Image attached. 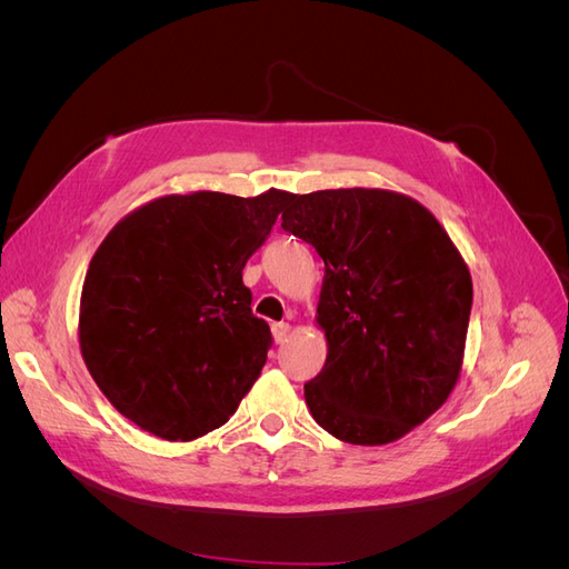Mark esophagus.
Returning a JSON list of instances; mask_svg holds the SVG:
<instances>
[{
	"label": "esophagus",
	"mask_w": 569,
	"mask_h": 569,
	"mask_svg": "<svg viewBox=\"0 0 569 569\" xmlns=\"http://www.w3.org/2000/svg\"><path fill=\"white\" fill-rule=\"evenodd\" d=\"M272 339H274V343H284L287 341V337H289V332H291V327L287 325V322H272Z\"/></svg>",
	"instance_id": "obj_1"
}]
</instances>
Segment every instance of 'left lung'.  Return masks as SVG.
<instances>
[{
	"label": "left lung",
	"instance_id": "8db88e82",
	"mask_svg": "<svg viewBox=\"0 0 569 569\" xmlns=\"http://www.w3.org/2000/svg\"><path fill=\"white\" fill-rule=\"evenodd\" d=\"M282 228L325 261L316 320L327 358L303 385L313 420L347 443L401 439L460 377L468 263L420 201L389 189L291 194Z\"/></svg>",
	"mask_w": 569,
	"mask_h": 569
}]
</instances>
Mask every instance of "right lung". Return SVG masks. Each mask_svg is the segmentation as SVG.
Masks as SVG:
<instances>
[{
	"instance_id": "add662e5",
	"label": "right lung",
	"mask_w": 569,
	"mask_h": 569,
	"mask_svg": "<svg viewBox=\"0 0 569 569\" xmlns=\"http://www.w3.org/2000/svg\"><path fill=\"white\" fill-rule=\"evenodd\" d=\"M289 192L166 194L118 220L80 297V353L144 432L192 441L230 420L272 343L242 282Z\"/></svg>"
}]
</instances>
